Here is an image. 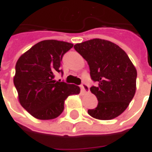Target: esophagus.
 Listing matches in <instances>:
<instances>
[{"mask_svg": "<svg viewBox=\"0 0 152 152\" xmlns=\"http://www.w3.org/2000/svg\"><path fill=\"white\" fill-rule=\"evenodd\" d=\"M80 89H81L83 92L88 93L89 91V86L86 83H83L82 85L80 86Z\"/></svg>", "mask_w": 152, "mask_h": 152, "instance_id": "34e87169", "label": "esophagus"}]
</instances>
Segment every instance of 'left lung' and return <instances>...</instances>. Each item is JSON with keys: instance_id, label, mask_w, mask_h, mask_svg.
I'll list each match as a JSON object with an SVG mask.
<instances>
[{"instance_id": "obj_1", "label": "left lung", "mask_w": 152, "mask_h": 152, "mask_svg": "<svg viewBox=\"0 0 152 152\" xmlns=\"http://www.w3.org/2000/svg\"><path fill=\"white\" fill-rule=\"evenodd\" d=\"M87 61L91 79L90 91L99 103L88 113L99 120H112L124 112L136 91L137 70L127 53L109 40L93 39L74 45Z\"/></svg>"}]
</instances>
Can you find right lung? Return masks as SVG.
Segmentation results:
<instances>
[{
	"mask_svg": "<svg viewBox=\"0 0 152 152\" xmlns=\"http://www.w3.org/2000/svg\"><path fill=\"white\" fill-rule=\"evenodd\" d=\"M73 44L42 40L20 56L15 66L14 84L22 107L39 120H52L63 112L64 101L78 94L79 86L54 80L63 74L61 61Z\"/></svg>",
	"mask_w": 152,
	"mask_h": 152,
	"instance_id": "obj_1",
	"label": "right lung"
}]
</instances>
